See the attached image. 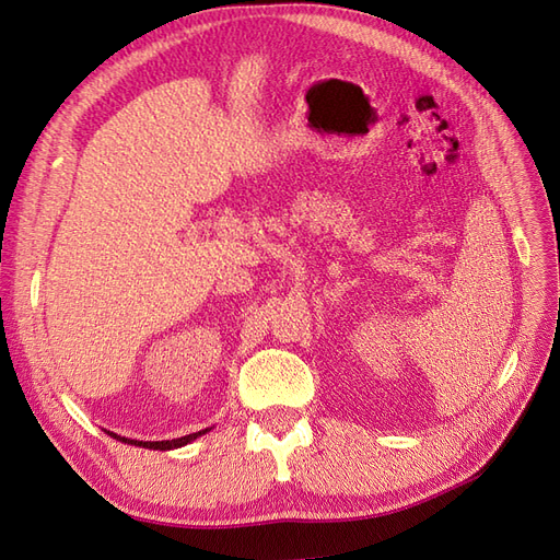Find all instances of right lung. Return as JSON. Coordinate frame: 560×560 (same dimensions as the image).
Instances as JSON below:
<instances>
[{"label":"right lung","instance_id":"add662e5","mask_svg":"<svg viewBox=\"0 0 560 560\" xmlns=\"http://www.w3.org/2000/svg\"><path fill=\"white\" fill-rule=\"evenodd\" d=\"M213 429V427H210ZM210 429H203L199 433H189V435H183V438H173V440H155V442H145V440H131V438H122L118 433H110L106 431L113 440H120L125 442V445H133V447H145V450H160V452H168V450H178V447H185L189 445V442H195L197 438L206 435Z\"/></svg>","mask_w":560,"mask_h":560}]
</instances>
